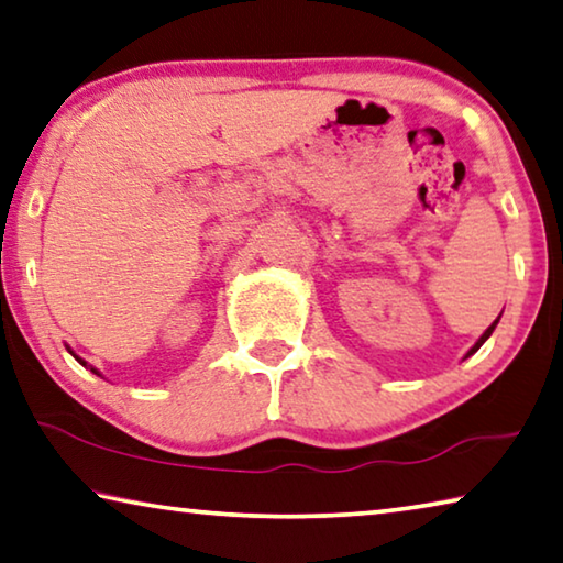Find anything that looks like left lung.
<instances>
[{
  "mask_svg": "<svg viewBox=\"0 0 563 563\" xmlns=\"http://www.w3.org/2000/svg\"><path fill=\"white\" fill-rule=\"evenodd\" d=\"M498 318H501V316H498ZM498 318L494 320V323H490V325L486 328V333H484V335H481V338H478V341H476V345H474V347H471V351L466 353V358H468V355H474V353L478 351V347H481V345H484V343L488 341V335H490V333H494V328H496V323H498Z\"/></svg>",
  "mask_w": 563,
  "mask_h": 563,
  "instance_id": "left-lung-1",
  "label": "left lung"
}]
</instances>
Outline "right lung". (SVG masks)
Listing matches in <instances>:
<instances>
[{
  "instance_id": "add662e5",
  "label": "right lung",
  "mask_w": 563,
  "mask_h": 563,
  "mask_svg": "<svg viewBox=\"0 0 563 563\" xmlns=\"http://www.w3.org/2000/svg\"><path fill=\"white\" fill-rule=\"evenodd\" d=\"M69 353H73V351H69ZM73 355H75V353H73ZM75 358H77V355H75ZM77 363H82V365H87V363H85V361H82V358H77ZM89 371H92V373H97V371H95V368H89ZM97 376H100V373H97Z\"/></svg>"
}]
</instances>
